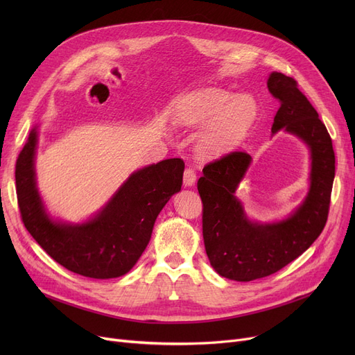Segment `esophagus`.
<instances>
[{
    "mask_svg": "<svg viewBox=\"0 0 355 355\" xmlns=\"http://www.w3.org/2000/svg\"><path fill=\"white\" fill-rule=\"evenodd\" d=\"M182 180H184V185H185V187H191V185H194V182H196V180H197L194 168H191V166L185 168Z\"/></svg>",
    "mask_w": 355,
    "mask_h": 355,
    "instance_id": "esophagus-1",
    "label": "esophagus"
}]
</instances>
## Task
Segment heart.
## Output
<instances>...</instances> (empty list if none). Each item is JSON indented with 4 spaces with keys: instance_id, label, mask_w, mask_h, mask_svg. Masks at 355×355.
I'll return each mask as SVG.
<instances>
[{
    "instance_id": "b5f03b06",
    "label": "heart",
    "mask_w": 355,
    "mask_h": 355,
    "mask_svg": "<svg viewBox=\"0 0 355 355\" xmlns=\"http://www.w3.org/2000/svg\"><path fill=\"white\" fill-rule=\"evenodd\" d=\"M259 115V105L250 95L207 87L194 92L180 107L182 123L198 125L216 119L198 138L204 155H218L234 148L243 139Z\"/></svg>"
}]
</instances>
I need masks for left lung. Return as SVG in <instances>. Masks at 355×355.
<instances>
[{"label":"left lung","instance_id":"8db88e82","mask_svg":"<svg viewBox=\"0 0 355 355\" xmlns=\"http://www.w3.org/2000/svg\"><path fill=\"white\" fill-rule=\"evenodd\" d=\"M268 89L281 103L272 132L285 129L311 149V189L291 217L259 225L248 220L234 196L250 155L233 151L202 168L197 189L202 201L204 246L216 272L237 282L269 276L301 256L324 230L329 211L335 154L324 122L295 79L275 71Z\"/></svg>","mask_w":355,"mask_h":355}]
</instances>
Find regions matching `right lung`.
<instances>
[{
  "label": "right lung",
  "mask_w": 355,
  "mask_h": 355,
  "mask_svg": "<svg viewBox=\"0 0 355 355\" xmlns=\"http://www.w3.org/2000/svg\"><path fill=\"white\" fill-rule=\"evenodd\" d=\"M35 145L34 128L15 164L18 209L28 233L70 272L95 279L128 273L148 246L159 211L181 190L184 161L171 158L142 168L98 216L83 225H64L47 216L37 191Z\"/></svg>",
  "instance_id": "right-lung-1"
}]
</instances>
